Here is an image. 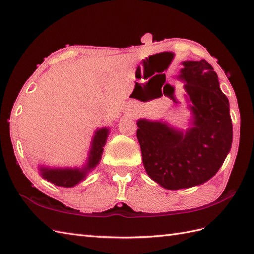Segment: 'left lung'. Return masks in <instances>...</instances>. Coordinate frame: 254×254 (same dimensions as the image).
Here are the masks:
<instances>
[{"label":"left lung","instance_id":"8db88e82","mask_svg":"<svg viewBox=\"0 0 254 254\" xmlns=\"http://www.w3.org/2000/svg\"><path fill=\"white\" fill-rule=\"evenodd\" d=\"M179 78L192 101V127L182 132L166 122L137 121L147 175L168 190L209 180L222 167L233 143L229 101L219 88L217 74L205 60L185 61Z\"/></svg>","mask_w":254,"mask_h":254}]
</instances>
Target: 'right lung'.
Returning a JSON list of instances; mask_svg holds the SVG:
<instances>
[{"mask_svg":"<svg viewBox=\"0 0 254 254\" xmlns=\"http://www.w3.org/2000/svg\"><path fill=\"white\" fill-rule=\"evenodd\" d=\"M108 131L107 127H102L100 130H97L95 133V136L91 142V147L89 152L88 161L84 168H65V169H50L46 168V167H40V175L44 179L55 183L56 186L59 187H66L71 188L76 186L78 182L82 181L87 175V172L99 164L101 159L102 152H104V146L107 142L108 137Z\"/></svg>","mask_w":254,"mask_h":254,"instance_id":"add662e5","label":"right lung"}]
</instances>
